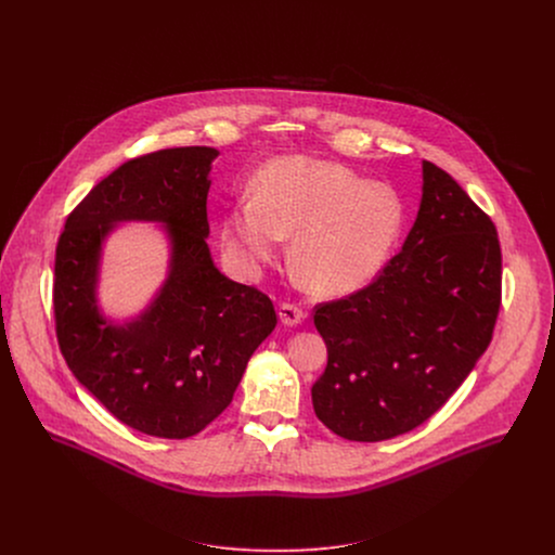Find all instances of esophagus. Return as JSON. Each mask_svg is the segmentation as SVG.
I'll list each match as a JSON object with an SVG mask.
<instances>
[{"label": "esophagus", "mask_w": 555, "mask_h": 555, "mask_svg": "<svg viewBox=\"0 0 555 555\" xmlns=\"http://www.w3.org/2000/svg\"><path fill=\"white\" fill-rule=\"evenodd\" d=\"M278 317H280V322H282L284 326H297V324L304 320V312H301L297 306L282 304V306L278 308Z\"/></svg>", "instance_id": "obj_1"}]
</instances>
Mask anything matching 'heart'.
I'll return each instance as SVG.
<instances>
[{
  "mask_svg": "<svg viewBox=\"0 0 555 555\" xmlns=\"http://www.w3.org/2000/svg\"><path fill=\"white\" fill-rule=\"evenodd\" d=\"M403 231V205L387 185L367 183L328 159H269L254 196L231 207L220 237L238 269L254 275L293 237L291 262L320 297H341L374 282Z\"/></svg>",
  "mask_w": 555,
  "mask_h": 555,
  "instance_id": "b5f03b06",
  "label": "heart"
}]
</instances>
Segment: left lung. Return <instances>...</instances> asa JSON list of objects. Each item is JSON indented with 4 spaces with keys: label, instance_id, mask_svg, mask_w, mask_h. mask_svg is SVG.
Instances as JSON below:
<instances>
[{
    "label": "left lung",
    "instance_id": "8db88e82",
    "mask_svg": "<svg viewBox=\"0 0 555 555\" xmlns=\"http://www.w3.org/2000/svg\"><path fill=\"white\" fill-rule=\"evenodd\" d=\"M421 168L401 251L370 286L314 314L328 361L312 403L346 440L380 442L425 423L475 370L500 310L493 222L449 172Z\"/></svg>",
    "mask_w": 555,
    "mask_h": 555
}]
</instances>
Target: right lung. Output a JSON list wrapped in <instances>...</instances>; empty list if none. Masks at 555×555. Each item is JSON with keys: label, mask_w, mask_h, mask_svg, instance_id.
I'll list each match as a JSON object with an SVG mask.
<instances>
[{"label": "right lung", "mask_w": 555, "mask_h": 555, "mask_svg": "<svg viewBox=\"0 0 555 555\" xmlns=\"http://www.w3.org/2000/svg\"><path fill=\"white\" fill-rule=\"evenodd\" d=\"M214 147L130 159L102 179L66 220L55 254L53 306L62 354L80 385L117 421L183 440L218 418L278 317L269 297L229 280L207 245ZM159 223L167 278L137 317L103 314V245L119 223Z\"/></svg>", "instance_id": "right-lung-1"}]
</instances>
